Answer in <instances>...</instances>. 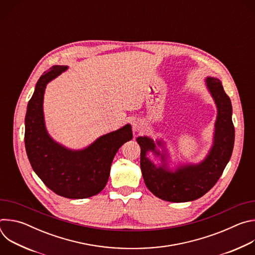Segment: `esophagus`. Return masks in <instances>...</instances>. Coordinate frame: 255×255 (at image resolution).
<instances>
[{
  "label": "esophagus",
  "instance_id": "obj_1",
  "mask_svg": "<svg viewBox=\"0 0 255 255\" xmlns=\"http://www.w3.org/2000/svg\"><path fill=\"white\" fill-rule=\"evenodd\" d=\"M132 127H133V130L136 131V132H139L142 130V123L138 120H135L132 124Z\"/></svg>",
  "mask_w": 255,
  "mask_h": 255
}]
</instances>
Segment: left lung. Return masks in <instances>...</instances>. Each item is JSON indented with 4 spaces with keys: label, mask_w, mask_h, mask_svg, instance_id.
Listing matches in <instances>:
<instances>
[{
    "label": "left lung",
    "mask_w": 255,
    "mask_h": 255,
    "mask_svg": "<svg viewBox=\"0 0 255 255\" xmlns=\"http://www.w3.org/2000/svg\"><path fill=\"white\" fill-rule=\"evenodd\" d=\"M206 84L217 105L218 115L213 147L203 162L180 166L173 172L166 169L165 163L156 167L146 157V152L153 151L161 156L162 161H164V155L155 150L152 139L146 136L137 138L141 148L140 167L144 183L154 196L161 200L183 203L203 197L220 178L232 155L235 129L230 98L218 79L209 77ZM157 144L160 145L161 142L158 141Z\"/></svg>",
    "instance_id": "obj_1"
}]
</instances>
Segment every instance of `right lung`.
Instances as JSON below:
<instances>
[{
	"mask_svg": "<svg viewBox=\"0 0 255 255\" xmlns=\"http://www.w3.org/2000/svg\"><path fill=\"white\" fill-rule=\"evenodd\" d=\"M66 69L63 65L52 66L36 84L25 117V148L33 170L48 189L64 198L85 199L106 187L114 156L133 134L127 124L78 151L53 141L44 125V91L50 81Z\"/></svg>",
	"mask_w": 255,
	"mask_h": 255,
	"instance_id": "obj_1",
	"label": "right lung"
}]
</instances>
